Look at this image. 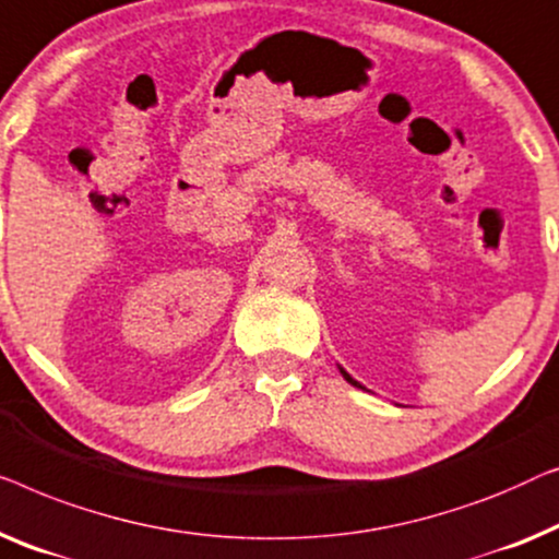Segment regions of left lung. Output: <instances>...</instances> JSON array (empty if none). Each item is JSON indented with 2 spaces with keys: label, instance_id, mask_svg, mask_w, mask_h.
Instances as JSON below:
<instances>
[{
  "label": "left lung",
  "instance_id": "1",
  "mask_svg": "<svg viewBox=\"0 0 559 559\" xmlns=\"http://www.w3.org/2000/svg\"><path fill=\"white\" fill-rule=\"evenodd\" d=\"M342 374H344V380H347V382H352V384H357V382H355V380H352V377H349V374H347V372H344V369H342Z\"/></svg>",
  "mask_w": 559,
  "mask_h": 559
}]
</instances>
